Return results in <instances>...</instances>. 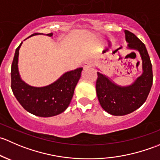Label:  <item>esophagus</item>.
I'll return each mask as SVG.
<instances>
[{"label":"esophagus","instance_id":"34e87169","mask_svg":"<svg viewBox=\"0 0 160 160\" xmlns=\"http://www.w3.org/2000/svg\"><path fill=\"white\" fill-rule=\"evenodd\" d=\"M93 66V62L91 60H88V61H86V62H84V67H92Z\"/></svg>","mask_w":160,"mask_h":160}]
</instances>
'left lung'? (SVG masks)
I'll use <instances>...</instances> for the list:
<instances>
[{"mask_svg": "<svg viewBox=\"0 0 160 160\" xmlns=\"http://www.w3.org/2000/svg\"><path fill=\"white\" fill-rule=\"evenodd\" d=\"M125 34L128 49L139 52L142 72L129 86H119L100 72H98L96 82L100 104L104 111L115 116L130 114L141 107L147 99L152 85V67L146 46L129 31L125 30Z\"/></svg>", "mask_w": 160, "mask_h": 160, "instance_id": "8db88e82", "label": "left lung"}]
</instances>
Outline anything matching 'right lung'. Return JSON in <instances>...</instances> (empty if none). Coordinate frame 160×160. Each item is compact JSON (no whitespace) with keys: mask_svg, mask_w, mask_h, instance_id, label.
Returning a JSON list of instances; mask_svg holds the SVG:
<instances>
[{"mask_svg":"<svg viewBox=\"0 0 160 160\" xmlns=\"http://www.w3.org/2000/svg\"><path fill=\"white\" fill-rule=\"evenodd\" d=\"M36 35L40 33H35L31 36ZM52 35L49 33L46 35L52 36ZM22 44V42L15 50L11 65V90L14 97L25 110L34 115L46 118L61 114L70 104L83 68L65 72L48 86L42 88L30 86L22 80L18 72V55Z\"/></svg>","mask_w":160,"mask_h":160,"instance_id":"obj_1","label":"right lung"}]
</instances>
